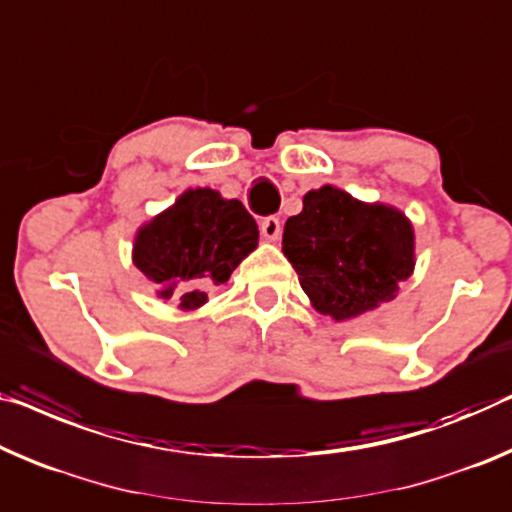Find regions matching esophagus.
I'll list each match as a JSON object with an SVG mask.
<instances>
[{"label":"esophagus","mask_w":512,"mask_h":512,"mask_svg":"<svg viewBox=\"0 0 512 512\" xmlns=\"http://www.w3.org/2000/svg\"><path fill=\"white\" fill-rule=\"evenodd\" d=\"M259 230H262L264 239L276 241L278 236H280V218H276V216H266V218L262 220V223H259Z\"/></svg>","instance_id":"1"}]
</instances>
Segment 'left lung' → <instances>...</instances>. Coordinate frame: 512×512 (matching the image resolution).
Masks as SVG:
<instances>
[{"label": "left lung", "mask_w": 512, "mask_h": 512, "mask_svg": "<svg viewBox=\"0 0 512 512\" xmlns=\"http://www.w3.org/2000/svg\"><path fill=\"white\" fill-rule=\"evenodd\" d=\"M282 250L312 305L342 322L393 299L414 269V230L400 211L324 186L285 223Z\"/></svg>", "instance_id": "obj_1"}]
</instances>
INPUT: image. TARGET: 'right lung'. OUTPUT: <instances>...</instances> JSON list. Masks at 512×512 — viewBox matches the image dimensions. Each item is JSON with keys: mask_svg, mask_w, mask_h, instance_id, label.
Listing matches in <instances>:
<instances>
[{"mask_svg": "<svg viewBox=\"0 0 512 512\" xmlns=\"http://www.w3.org/2000/svg\"><path fill=\"white\" fill-rule=\"evenodd\" d=\"M257 223L239 200H223L216 190L197 188L179 197L172 209L142 227L135 241V266L158 285L163 299L181 308L207 303V289L227 282L257 246ZM182 282V296L173 285Z\"/></svg>", "mask_w": 512, "mask_h": 512, "instance_id": "add662e5", "label": "right lung"}]
</instances>
